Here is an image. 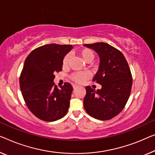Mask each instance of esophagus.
<instances>
[{"instance_id": "1", "label": "esophagus", "mask_w": 155, "mask_h": 155, "mask_svg": "<svg viewBox=\"0 0 155 155\" xmlns=\"http://www.w3.org/2000/svg\"><path fill=\"white\" fill-rule=\"evenodd\" d=\"M79 87V86H78V85H76V84H74V85H73V88L74 89V90L77 89V87Z\"/></svg>"}]
</instances>
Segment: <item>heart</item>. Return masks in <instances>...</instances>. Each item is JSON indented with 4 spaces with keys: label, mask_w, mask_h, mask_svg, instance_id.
I'll use <instances>...</instances> for the list:
<instances>
[{
    "label": "heart",
    "mask_w": 155,
    "mask_h": 155,
    "mask_svg": "<svg viewBox=\"0 0 155 155\" xmlns=\"http://www.w3.org/2000/svg\"><path fill=\"white\" fill-rule=\"evenodd\" d=\"M77 54L86 63L91 62L94 57L93 51L87 48H83L78 50ZM69 61H70V55H66L63 58V61H62V67H63V68H68ZM89 77V74L86 72V71H84V72H75L73 73L70 76L71 79L73 81L78 83V84H81V83L85 81V80L88 79Z\"/></svg>",
    "instance_id": "b5f03b06"
}]
</instances>
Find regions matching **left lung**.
Listing matches in <instances>:
<instances>
[{"label":"left lung","mask_w":155,"mask_h":155,"mask_svg":"<svg viewBox=\"0 0 155 155\" xmlns=\"http://www.w3.org/2000/svg\"><path fill=\"white\" fill-rule=\"evenodd\" d=\"M97 53L100 63L93 81L101 85L100 90L86 86L84 100L85 110L91 116L108 120L116 116L125 107L131 93L132 76L124 55L107 43L84 45Z\"/></svg>","instance_id":"1"}]
</instances>
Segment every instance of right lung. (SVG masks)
Instances as JSON below:
<instances>
[{
  "label": "right lung",
  "instance_id": "add662e5",
  "mask_svg": "<svg viewBox=\"0 0 155 155\" xmlns=\"http://www.w3.org/2000/svg\"><path fill=\"white\" fill-rule=\"evenodd\" d=\"M72 46L50 44L32 51L25 61L19 78L20 88L29 110L41 120L63 117L70 107L72 85L64 83L58 89L54 74L62 70L63 58Z\"/></svg>",
  "mask_w": 155,
  "mask_h": 155
}]
</instances>
